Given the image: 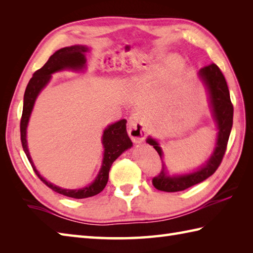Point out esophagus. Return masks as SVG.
<instances>
[{"label": "esophagus", "mask_w": 253, "mask_h": 253, "mask_svg": "<svg viewBox=\"0 0 253 253\" xmlns=\"http://www.w3.org/2000/svg\"><path fill=\"white\" fill-rule=\"evenodd\" d=\"M128 135L133 142H141L146 137V128L138 113H135L128 121Z\"/></svg>", "instance_id": "34e87169"}]
</instances>
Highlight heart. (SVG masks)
Here are the masks:
<instances>
[{
    "label": "heart",
    "mask_w": 253,
    "mask_h": 253,
    "mask_svg": "<svg viewBox=\"0 0 253 253\" xmlns=\"http://www.w3.org/2000/svg\"><path fill=\"white\" fill-rule=\"evenodd\" d=\"M177 58H178V57H177V55H173V54L166 55L159 64H157V65L153 66L152 69H153V71H157V72L161 71L162 68L169 66V65H171V64H174L177 61Z\"/></svg>",
    "instance_id": "heart-1"
}]
</instances>
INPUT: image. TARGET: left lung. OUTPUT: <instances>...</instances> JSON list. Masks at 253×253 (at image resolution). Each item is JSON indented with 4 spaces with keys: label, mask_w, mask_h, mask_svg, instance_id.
I'll use <instances>...</instances> for the list:
<instances>
[{
    "label": "left lung",
    "mask_w": 253,
    "mask_h": 253,
    "mask_svg": "<svg viewBox=\"0 0 253 253\" xmlns=\"http://www.w3.org/2000/svg\"><path fill=\"white\" fill-rule=\"evenodd\" d=\"M199 77L201 78L208 89L210 105H211L213 117L217 125L218 132L215 149H214L211 158L198 170L185 175L170 176L168 173V168L163 162V152L159 142L155 139L149 137L147 142L153 146L162 160V169L160 174L152 179V184L158 190L166 192L181 191L206 180L215 173L219 164L222 163L225 151H226L228 138L233 127L234 115V106L230 101L227 83L221 69L214 63L201 68L199 71Z\"/></svg>",
    "instance_id": "1"
}]
</instances>
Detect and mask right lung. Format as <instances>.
Returning <instances> with one entry per match:
<instances>
[{
	"instance_id": "obj_1",
	"label": "right lung",
	"mask_w": 253,
	"mask_h": 253,
	"mask_svg": "<svg viewBox=\"0 0 253 253\" xmlns=\"http://www.w3.org/2000/svg\"><path fill=\"white\" fill-rule=\"evenodd\" d=\"M89 51L87 46L84 45H73L66 46L63 49L57 50L54 54L51 55L47 62L40 69H38L35 74L32 75V78L29 80L28 84L25 91L24 95V107H23V115L20 120V140L23 144V149L28 158L29 162L34 169L37 176L44 182V184L54 190L57 193H61L63 196L75 199H84L89 197H93L98 195L104 189L107 180H109V171L113 162L120 157V155L126 151L127 149L131 148L132 142L130 138L128 137L126 130V120H121L112 125L107 126L102 136V144L104 148L103 161H102V166L98 176L95 177L94 181L89 186L82 188V189H63L61 187H57L51 182L46 181L42 177L39 171L35 168L34 162H32L31 157L28 151V146H27V126H28L29 117L34 109L35 102L37 96L39 95L41 90L43 89L47 83L50 82L51 75L56 72L64 71V69H73V71H82L85 67V53Z\"/></svg>"
}]
</instances>
